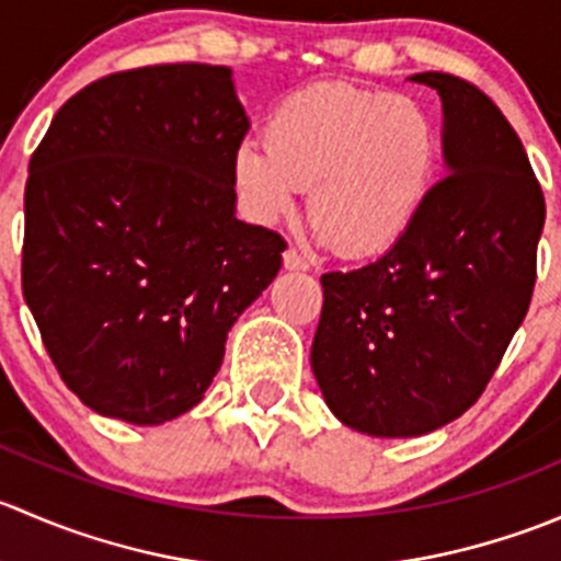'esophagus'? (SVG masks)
<instances>
[{"label": "esophagus", "instance_id": "34e87169", "mask_svg": "<svg viewBox=\"0 0 561 561\" xmlns=\"http://www.w3.org/2000/svg\"><path fill=\"white\" fill-rule=\"evenodd\" d=\"M282 263H285L287 271H309V260L293 247L285 249V254H282Z\"/></svg>", "mask_w": 561, "mask_h": 561}]
</instances>
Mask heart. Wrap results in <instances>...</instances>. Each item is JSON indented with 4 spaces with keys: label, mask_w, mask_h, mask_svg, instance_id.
Returning <instances> with one entry per match:
<instances>
[{
    "label": "heart",
    "mask_w": 561,
    "mask_h": 561,
    "mask_svg": "<svg viewBox=\"0 0 561 561\" xmlns=\"http://www.w3.org/2000/svg\"><path fill=\"white\" fill-rule=\"evenodd\" d=\"M434 165V127L410 98L314 83L276 105L265 144L244 140L233 171L257 219L290 214L309 186V217L322 239L369 257L415 222Z\"/></svg>",
    "instance_id": "b5f03b06"
}]
</instances>
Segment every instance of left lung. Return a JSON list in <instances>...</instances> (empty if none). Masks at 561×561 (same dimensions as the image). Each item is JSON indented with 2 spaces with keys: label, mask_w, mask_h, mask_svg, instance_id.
<instances>
[{
  "label": "left lung",
  "mask_w": 561,
  "mask_h": 561,
  "mask_svg": "<svg viewBox=\"0 0 561 561\" xmlns=\"http://www.w3.org/2000/svg\"><path fill=\"white\" fill-rule=\"evenodd\" d=\"M443 98L448 175L375 263L320 276L312 371L344 426L421 437L456 421L524 322L546 222L540 181L502 111L463 78L417 72Z\"/></svg>",
  "instance_id": "8db88e82"
}]
</instances>
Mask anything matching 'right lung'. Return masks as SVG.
<instances>
[{
  "label": "right lung",
  "instance_id": "add662e5",
  "mask_svg": "<svg viewBox=\"0 0 561 561\" xmlns=\"http://www.w3.org/2000/svg\"><path fill=\"white\" fill-rule=\"evenodd\" d=\"M249 118L230 67L154 65L72 94L30 160L21 287L65 386L160 426L211 386L287 244L236 219Z\"/></svg>",
  "mask_w": 561,
  "mask_h": 561
}]
</instances>
